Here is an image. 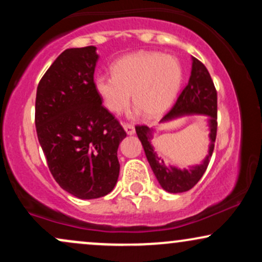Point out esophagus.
<instances>
[{"label":"esophagus","mask_w":262,"mask_h":262,"mask_svg":"<svg viewBox=\"0 0 262 262\" xmlns=\"http://www.w3.org/2000/svg\"><path fill=\"white\" fill-rule=\"evenodd\" d=\"M123 128H124V130L127 132V134H129V135L135 133L134 125L130 124V123H123Z\"/></svg>","instance_id":"obj_1"}]
</instances>
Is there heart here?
Segmentation results:
<instances>
[{"instance_id": "1", "label": "heart", "mask_w": 262, "mask_h": 262, "mask_svg": "<svg viewBox=\"0 0 262 262\" xmlns=\"http://www.w3.org/2000/svg\"><path fill=\"white\" fill-rule=\"evenodd\" d=\"M183 80L180 61L156 52H138L113 62L112 74L95 77L93 87L110 112L119 113L129 100L146 117H158L172 104Z\"/></svg>"}]
</instances>
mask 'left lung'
Returning a JSON list of instances; mask_svg holds the SVG:
<instances>
[{
    "instance_id": "left-lung-1",
    "label": "left lung",
    "mask_w": 262,
    "mask_h": 262,
    "mask_svg": "<svg viewBox=\"0 0 262 262\" xmlns=\"http://www.w3.org/2000/svg\"><path fill=\"white\" fill-rule=\"evenodd\" d=\"M183 114H204L209 117L210 146L209 154L203 164L192 169L179 170L176 167H167L165 162L155 155L150 144V129L146 125H135L137 135L141 141L146 159L159 183L165 191L171 193H181L189 191L206 172L214 150V141L217 138V90L212 77L200 60L192 58V71L188 83L177 97L172 108L164 116L162 121H169Z\"/></svg>"
}]
</instances>
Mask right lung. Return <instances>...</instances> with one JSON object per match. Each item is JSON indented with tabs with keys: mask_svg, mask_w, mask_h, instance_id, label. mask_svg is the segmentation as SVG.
Instances as JSON below:
<instances>
[{
	"mask_svg": "<svg viewBox=\"0 0 262 262\" xmlns=\"http://www.w3.org/2000/svg\"><path fill=\"white\" fill-rule=\"evenodd\" d=\"M96 47L66 49L43 75L35 128L48 167L61 188L81 200L106 196L119 176L117 150L127 137L93 87Z\"/></svg>",
	"mask_w": 262,
	"mask_h": 262,
	"instance_id": "add662e5",
	"label": "right lung"
}]
</instances>
